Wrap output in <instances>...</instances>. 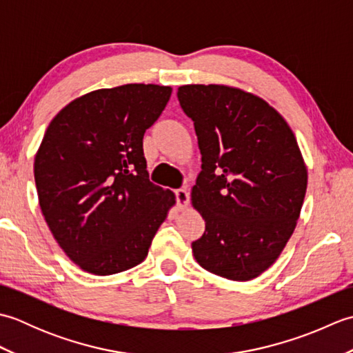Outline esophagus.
Listing matches in <instances>:
<instances>
[{"label":"esophagus","mask_w":353,"mask_h":353,"mask_svg":"<svg viewBox=\"0 0 353 353\" xmlns=\"http://www.w3.org/2000/svg\"><path fill=\"white\" fill-rule=\"evenodd\" d=\"M176 200H177V208L179 209H185L190 205V194L185 188L176 190Z\"/></svg>","instance_id":"34e87169"}]
</instances>
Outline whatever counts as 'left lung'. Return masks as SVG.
Returning <instances> with one entry per match:
<instances>
[{"mask_svg": "<svg viewBox=\"0 0 353 353\" xmlns=\"http://www.w3.org/2000/svg\"><path fill=\"white\" fill-rule=\"evenodd\" d=\"M201 171L191 201L205 220L192 243L208 272L250 281L272 267L301 215L308 170L288 123L261 97L226 85H183Z\"/></svg>", "mask_w": 353, "mask_h": 353, "instance_id": "obj_1", "label": "left lung"}]
</instances>
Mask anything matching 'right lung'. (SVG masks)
Wrapping results in <instances>:
<instances>
[{
  "label": "right lung",
  "mask_w": 353,
  "mask_h": 353,
  "mask_svg": "<svg viewBox=\"0 0 353 353\" xmlns=\"http://www.w3.org/2000/svg\"><path fill=\"white\" fill-rule=\"evenodd\" d=\"M171 86L129 83L88 92L51 119L34 156L39 206L74 264L115 274L147 258L174 192L148 181L144 133Z\"/></svg>",
  "instance_id": "add662e5"
}]
</instances>
